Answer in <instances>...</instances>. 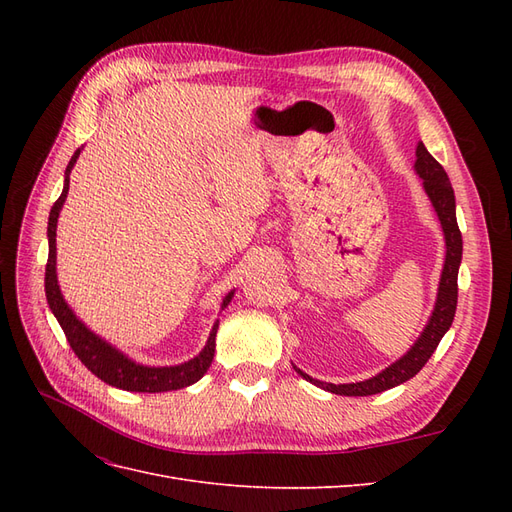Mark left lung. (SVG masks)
Returning a JSON list of instances; mask_svg holds the SVG:
<instances>
[{
  "label": "left lung",
  "instance_id": "obj_1",
  "mask_svg": "<svg viewBox=\"0 0 512 512\" xmlns=\"http://www.w3.org/2000/svg\"><path fill=\"white\" fill-rule=\"evenodd\" d=\"M414 170L418 173V177L423 179V188L431 200L433 209L438 213L442 230H444V241H446V258H444V269L440 277L436 307H433L427 327L423 329L421 337L416 339L414 346L401 356L399 361L382 369L374 378L363 380V382H350V384H331V382L314 380L312 376H307L301 369L294 367L305 380H309L329 393L348 395V397H365V395H376V393L393 389V386L404 384L425 367V363L431 359V354L436 352L440 339L453 324L455 309H457V273H459L461 252H463V241H461V232H459L457 215H455V192H453L451 181H448L446 170L425 149L423 143H418L416 147Z\"/></svg>",
  "mask_w": 512,
  "mask_h": 512
}]
</instances>
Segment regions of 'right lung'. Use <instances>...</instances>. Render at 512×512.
Returning <instances> with one entry per match:
<instances>
[{
    "label": "right lung",
    "instance_id": "1",
    "mask_svg": "<svg viewBox=\"0 0 512 512\" xmlns=\"http://www.w3.org/2000/svg\"><path fill=\"white\" fill-rule=\"evenodd\" d=\"M79 156H81V149H76L66 168L64 192H61V196L51 207L49 230H46V235H49V260H46V271H44V292H46V301H49L51 312L55 314L59 327L64 329L74 354L79 356L81 363L91 371V374H96L106 384L117 386V389H123V391H134V393H164V391H177V389H183V386L198 382L207 374V369L213 361L215 333H218L220 320L213 324L205 348L188 363L173 365V367H147L141 363H134L126 354L119 352L108 342H104V339L98 337L94 331H89L85 324L76 318V314L68 307L64 294H61L57 284V273H55L57 218H59L61 207L66 203V196L70 190V173ZM232 294H235V290H230L226 294L222 301V309L230 303Z\"/></svg>",
    "mask_w": 512,
    "mask_h": 512
}]
</instances>
